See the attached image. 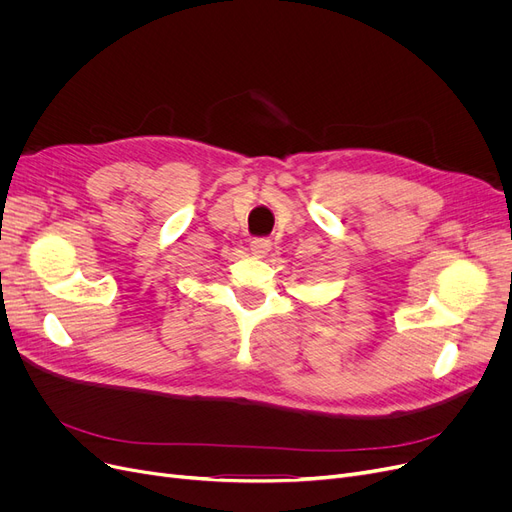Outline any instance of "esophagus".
Instances as JSON below:
<instances>
[{"label":"esophagus","instance_id":"34e87169","mask_svg":"<svg viewBox=\"0 0 512 512\" xmlns=\"http://www.w3.org/2000/svg\"><path fill=\"white\" fill-rule=\"evenodd\" d=\"M270 249H272V242L267 240V238H253V240H251V253H253V257H257V259L265 257L267 253H270Z\"/></svg>","mask_w":512,"mask_h":512}]
</instances>
